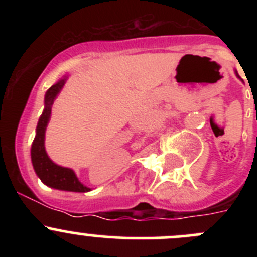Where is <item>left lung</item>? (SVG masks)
<instances>
[{
  "label": "left lung",
  "instance_id": "obj_1",
  "mask_svg": "<svg viewBox=\"0 0 257 257\" xmlns=\"http://www.w3.org/2000/svg\"><path fill=\"white\" fill-rule=\"evenodd\" d=\"M235 73H236V77H237V78H240V76H239V74H237V72L236 71H235ZM241 79V78H240Z\"/></svg>",
  "mask_w": 257,
  "mask_h": 257
}]
</instances>
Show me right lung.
I'll return each instance as SVG.
<instances>
[{
    "instance_id": "1",
    "label": "right lung",
    "mask_w": 257,
    "mask_h": 257,
    "mask_svg": "<svg viewBox=\"0 0 257 257\" xmlns=\"http://www.w3.org/2000/svg\"><path fill=\"white\" fill-rule=\"evenodd\" d=\"M66 79L67 77L59 79L56 84L52 85L46 92L45 109H43L42 115L40 116L37 128H36L35 141H33L32 148H31V159H32L33 169H35L37 177L49 188L66 191H76V193H87V191H90V188L80 183L73 170L57 165L56 163L52 162L45 148V134L49 118H51L52 105H53V102L58 93L63 88Z\"/></svg>"
}]
</instances>
